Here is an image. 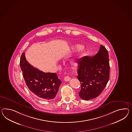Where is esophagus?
Instances as JSON below:
<instances>
[{"label":"esophagus","instance_id":"1","mask_svg":"<svg viewBox=\"0 0 132 132\" xmlns=\"http://www.w3.org/2000/svg\"><path fill=\"white\" fill-rule=\"evenodd\" d=\"M71 79V78H70L69 76H66L64 78V80L65 81H69Z\"/></svg>","mask_w":132,"mask_h":132}]
</instances>
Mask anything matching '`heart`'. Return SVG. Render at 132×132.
I'll list each match as a JSON object with an SVG mask.
<instances>
[{
  "label": "heart",
  "mask_w": 132,
  "mask_h": 132,
  "mask_svg": "<svg viewBox=\"0 0 132 132\" xmlns=\"http://www.w3.org/2000/svg\"><path fill=\"white\" fill-rule=\"evenodd\" d=\"M70 49L73 51H75V50L79 49L78 54H77L71 60V64L72 66L75 67V66H76L78 65V59L83 53V52L84 51V47H82L81 45L76 44V45L71 46Z\"/></svg>",
  "instance_id": "heart-1"
}]
</instances>
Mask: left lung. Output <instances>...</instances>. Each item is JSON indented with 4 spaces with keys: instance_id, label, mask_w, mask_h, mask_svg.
Segmentation results:
<instances>
[{
    "instance_id": "obj_1",
    "label": "left lung",
    "mask_w": 132,
    "mask_h": 132,
    "mask_svg": "<svg viewBox=\"0 0 132 132\" xmlns=\"http://www.w3.org/2000/svg\"><path fill=\"white\" fill-rule=\"evenodd\" d=\"M78 64L77 78L81 83L79 97L86 101L97 97L104 89L110 78L107 50L101 45L94 56L79 59Z\"/></svg>"
}]
</instances>
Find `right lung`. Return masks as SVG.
<instances>
[{
  "label": "right lung",
  "mask_w": 132,
  "mask_h": 132,
  "mask_svg": "<svg viewBox=\"0 0 132 132\" xmlns=\"http://www.w3.org/2000/svg\"><path fill=\"white\" fill-rule=\"evenodd\" d=\"M20 64L24 80L32 93L44 100L55 97L62 83L55 73H45L34 68L27 62L24 53Z\"/></svg>",
  "instance_id": "obj_1"
}]
</instances>
